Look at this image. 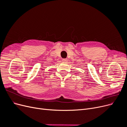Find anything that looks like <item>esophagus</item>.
<instances>
[{"label":"esophagus","mask_w":127,"mask_h":127,"mask_svg":"<svg viewBox=\"0 0 127 127\" xmlns=\"http://www.w3.org/2000/svg\"><path fill=\"white\" fill-rule=\"evenodd\" d=\"M62 61H63V62H64V63H66V62H67V61H68V60L67 59H63Z\"/></svg>","instance_id":"obj_1"}]
</instances>
